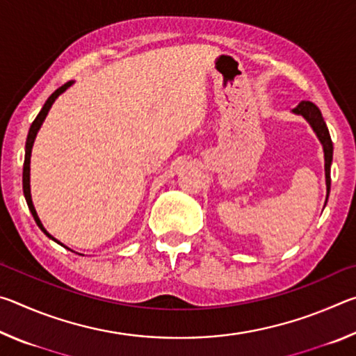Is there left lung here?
Wrapping results in <instances>:
<instances>
[{"label": "left lung", "mask_w": 356, "mask_h": 356, "mask_svg": "<svg viewBox=\"0 0 356 356\" xmlns=\"http://www.w3.org/2000/svg\"><path fill=\"white\" fill-rule=\"evenodd\" d=\"M292 113L300 114V116H303L306 120H308L312 130L316 131L318 141L322 143L323 155H325V182H327V200H328L330 185H331L330 168H331V161H333V143H331V136H330L327 124H325L321 110H318L312 102H306V100L300 102L298 106L293 108ZM325 204H327V201H325Z\"/></svg>", "instance_id": "1"}]
</instances>
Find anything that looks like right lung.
<instances>
[{
  "mask_svg": "<svg viewBox=\"0 0 356 356\" xmlns=\"http://www.w3.org/2000/svg\"><path fill=\"white\" fill-rule=\"evenodd\" d=\"M72 83H74V81H69V83L63 84L61 88H58L56 91L53 92V94L50 95V97L47 99L45 105L42 106L40 113L38 114V118L34 119V122L31 124V127H29V131H28L26 146H25V163H23V195H25V200H26L28 207H29V210H31V213H33V216H34V221L38 222V226L40 227V231L44 232L47 237H50L51 240H55V242H56V243H59V245H63V243H61V242H58V240H56L55 237H51L50 234L47 232V229H45V227H44V225H42V222H40L39 216H38V212H35V209H34V204H33V200H31V188H29V163H31V150H33V144H34L35 135H38V131H39V129H40L42 122H44V120H45L47 114H48V111H50L51 105L55 104V100L59 97V95H61V94L65 91V89H67L69 86H72ZM63 246H64V245H63Z\"/></svg>",
  "mask_w": 356,
  "mask_h": 356,
  "instance_id": "add662e5",
  "label": "right lung"
}]
</instances>
